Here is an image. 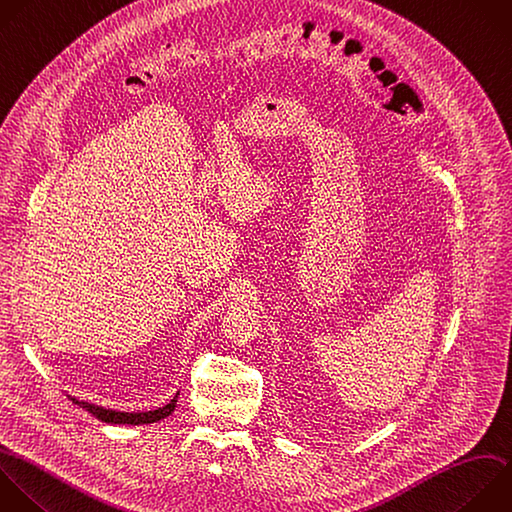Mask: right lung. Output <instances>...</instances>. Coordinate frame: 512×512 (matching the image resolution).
<instances>
[{"mask_svg":"<svg viewBox=\"0 0 512 512\" xmlns=\"http://www.w3.org/2000/svg\"><path fill=\"white\" fill-rule=\"evenodd\" d=\"M178 394L162 408H156V410H148V412H122V410H112V408H104V406H98V404H92V402H86V400H78L76 396H70L72 402H76L78 406L86 408L90 414H94L98 420L102 422H108V424H132V426H138V424H152V422H158L166 416H170L174 410H176V402H178Z\"/></svg>","mask_w":512,"mask_h":512,"instance_id":"obj_1","label":"right lung"}]
</instances>
